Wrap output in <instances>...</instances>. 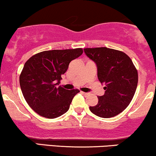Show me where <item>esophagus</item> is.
Instances as JSON below:
<instances>
[{"mask_svg": "<svg viewBox=\"0 0 156 156\" xmlns=\"http://www.w3.org/2000/svg\"><path fill=\"white\" fill-rule=\"evenodd\" d=\"M81 94H83V95H89L88 92H81Z\"/></svg>", "mask_w": 156, "mask_h": 156, "instance_id": "1", "label": "esophagus"}]
</instances>
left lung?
<instances>
[{
	"label": "left lung",
	"mask_w": 156,
	"mask_h": 156,
	"mask_svg": "<svg viewBox=\"0 0 156 156\" xmlns=\"http://www.w3.org/2000/svg\"><path fill=\"white\" fill-rule=\"evenodd\" d=\"M87 57L95 63L98 78L104 83L105 93L90 111L95 115L108 119L125 109L136 92L138 72L130 58L121 51L107 47L83 49Z\"/></svg>",
	"instance_id": "1"
}]
</instances>
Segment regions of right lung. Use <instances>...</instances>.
Listing matches in <instances>:
<instances>
[{
	"mask_svg": "<svg viewBox=\"0 0 156 156\" xmlns=\"http://www.w3.org/2000/svg\"><path fill=\"white\" fill-rule=\"evenodd\" d=\"M82 53L81 48L44 51L25 63L20 86L26 101L35 112L47 119H55L69 110L79 90L63 88L59 86L60 80L69 63Z\"/></svg>",
	"mask_w": 156,
	"mask_h": 156,
	"instance_id": "1",
	"label": "right lung"
}]
</instances>
